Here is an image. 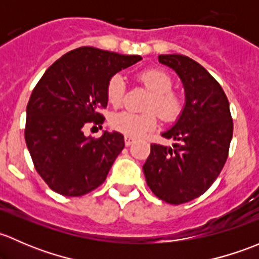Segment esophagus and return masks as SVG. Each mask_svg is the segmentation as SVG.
<instances>
[{
    "mask_svg": "<svg viewBox=\"0 0 259 259\" xmlns=\"http://www.w3.org/2000/svg\"><path fill=\"white\" fill-rule=\"evenodd\" d=\"M124 140H125V145H126V146H130V145L133 144V143L135 142V139H134V138H132V137H127V135H125Z\"/></svg>",
    "mask_w": 259,
    "mask_h": 259,
    "instance_id": "34e87169",
    "label": "esophagus"
}]
</instances>
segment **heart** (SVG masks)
Wrapping results in <instances>:
<instances>
[{"label": "heart", "mask_w": 259, "mask_h": 259, "mask_svg": "<svg viewBox=\"0 0 259 259\" xmlns=\"http://www.w3.org/2000/svg\"><path fill=\"white\" fill-rule=\"evenodd\" d=\"M139 80L150 93L145 104V110H155L165 121H174L184 110V96L173 90V79L168 72L159 69H148L140 72ZM125 95V81L121 75L110 77L106 85V98L114 106L122 103ZM111 126L127 137H140L146 132L155 129L158 125V115L154 111L137 114L132 111H121L113 115Z\"/></svg>", "instance_id": "1"}]
</instances>
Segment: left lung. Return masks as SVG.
Returning <instances> with one entry per match:
<instances>
[{"mask_svg":"<svg viewBox=\"0 0 259 259\" xmlns=\"http://www.w3.org/2000/svg\"><path fill=\"white\" fill-rule=\"evenodd\" d=\"M159 62L178 74L185 91L184 110L169 130L173 148L151 144L143 165L151 192L170 204L200 197L218 178L233 135L229 103L218 81L184 55H160Z\"/></svg>","mask_w":259,"mask_h":259,"instance_id":"1","label":"left lung"}]
</instances>
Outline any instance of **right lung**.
I'll use <instances>...</instances> for the list:
<instances>
[{
  "label": "right lung",
  "instance_id": "1",
  "mask_svg": "<svg viewBox=\"0 0 259 259\" xmlns=\"http://www.w3.org/2000/svg\"><path fill=\"white\" fill-rule=\"evenodd\" d=\"M90 46L75 49L54 62L33 89L26 109L25 139L33 165L54 192L80 197L105 182L124 137L104 132L85 137L89 124L105 117L106 85L111 76L140 61Z\"/></svg>",
  "mask_w": 259,
  "mask_h": 259
}]
</instances>
